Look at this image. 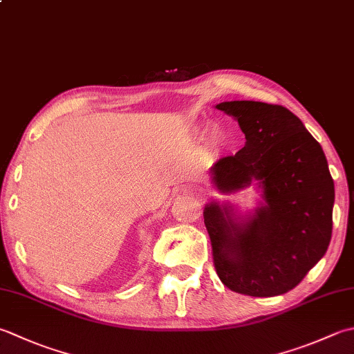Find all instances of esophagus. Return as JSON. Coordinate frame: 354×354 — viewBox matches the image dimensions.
Returning a JSON list of instances; mask_svg holds the SVG:
<instances>
[{
    "label": "esophagus",
    "instance_id": "1",
    "mask_svg": "<svg viewBox=\"0 0 354 354\" xmlns=\"http://www.w3.org/2000/svg\"><path fill=\"white\" fill-rule=\"evenodd\" d=\"M192 193H196V190H192Z\"/></svg>",
    "mask_w": 354,
    "mask_h": 354
}]
</instances>
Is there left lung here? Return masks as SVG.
<instances>
[{"mask_svg":"<svg viewBox=\"0 0 354 354\" xmlns=\"http://www.w3.org/2000/svg\"><path fill=\"white\" fill-rule=\"evenodd\" d=\"M216 109L238 121L245 145L213 164V185L228 195L258 181L264 203L242 223L228 204L205 205L214 268L232 292L283 295L330 244L335 183L327 158L299 118L278 104L228 101Z\"/></svg>","mask_w":354,"mask_h":354,"instance_id":"8db88e82","label":"left lung"}]
</instances>
